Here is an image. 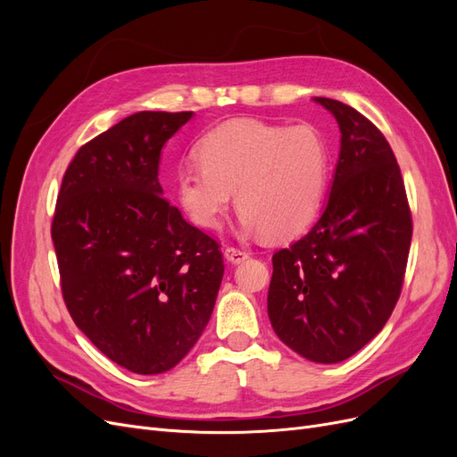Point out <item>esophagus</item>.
Instances as JSON below:
<instances>
[{
	"mask_svg": "<svg viewBox=\"0 0 457 457\" xmlns=\"http://www.w3.org/2000/svg\"><path fill=\"white\" fill-rule=\"evenodd\" d=\"M225 257H227V261H230V262H234V265H237V262H242L244 259L250 257V252L242 250V247L228 245V247H225Z\"/></svg>",
	"mask_w": 457,
	"mask_h": 457,
	"instance_id": "esophagus-1",
	"label": "esophagus"
}]
</instances>
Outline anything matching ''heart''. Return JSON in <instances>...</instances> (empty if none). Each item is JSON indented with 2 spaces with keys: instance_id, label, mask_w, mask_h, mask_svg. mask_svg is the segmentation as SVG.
<instances>
[{
  "instance_id": "obj_1",
  "label": "heart",
  "mask_w": 457,
  "mask_h": 457,
  "mask_svg": "<svg viewBox=\"0 0 457 457\" xmlns=\"http://www.w3.org/2000/svg\"><path fill=\"white\" fill-rule=\"evenodd\" d=\"M200 168L175 177V195L200 228L220 225L230 195L242 210V225L282 240L301 234L320 212L329 146L314 126H280L237 118L207 133L196 148Z\"/></svg>"
}]
</instances>
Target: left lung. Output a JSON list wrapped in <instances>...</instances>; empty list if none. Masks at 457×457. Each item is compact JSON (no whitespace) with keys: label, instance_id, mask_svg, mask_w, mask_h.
Segmentation results:
<instances>
[{"label":"left lung","instance_id":"8db88e82","mask_svg":"<svg viewBox=\"0 0 457 457\" xmlns=\"http://www.w3.org/2000/svg\"><path fill=\"white\" fill-rule=\"evenodd\" d=\"M336 116L341 150L324 213L272 255L267 309L289 349L320 364L347 361L376 337L403 292L411 213L391 145L349 104Z\"/></svg>","mask_w":457,"mask_h":457}]
</instances>
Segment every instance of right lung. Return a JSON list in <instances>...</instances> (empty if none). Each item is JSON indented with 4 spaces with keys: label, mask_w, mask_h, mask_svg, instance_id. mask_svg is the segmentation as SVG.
I'll return each instance as SVG.
<instances>
[{
    "label": "right lung",
    "mask_w": 457,
    "mask_h": 457,
    "mask_svg": "<svg viewBox=\"0 0 457 457\" xmlns=\"http://www.w3.org/2000/svg\"><path fill=\"white\" fill-rule=\"evenodd\" d=\"M192 112H137L81 146L62 177L51 238L76 326L133 373L168 371L210 322L220 245L158 181L162 146Z\"/></svg>",
    "instance_id": "obj_1"
}]
</instances>
